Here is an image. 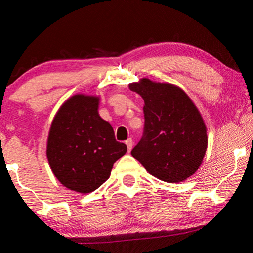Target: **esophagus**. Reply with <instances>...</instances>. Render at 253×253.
Returning <instances> with one entry per match:
<instances>
[{
	"instance_id": "1",
	"label": "esophagus",
	"mask_w": 253,
	"mask_h": 253,
	"mask_svg": "<svg viewBox=\"0 0 253 253\" xmlns=\"http://www.w3.org/2000/svg\"><path fill=\"white\" fill-rule=\"evenodd\" d=\"M126 145H127L128 152H130V151H131V148H132V145H134V142H132V139H131V138H128V139L126 140Z\"/></svg>"
}]
</instances>
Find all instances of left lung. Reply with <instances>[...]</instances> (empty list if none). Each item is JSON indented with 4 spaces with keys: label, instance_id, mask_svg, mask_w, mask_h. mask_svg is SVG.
Here are the masks:
<instances>
[{
    "label": "left lung",
    "instance_id": "8db88e82",
    "mask_svg": "<svg viewBox=\"0 0 253 253\" xmlns=\"http://www.w3.org/2000/svg\"><path fill=\"white\" fill-rule=\"evenodd\" d=\"M143 98L144 131L131 155L149 174L168 183L182 182L198 170L208 147L207 127L182 89L144 78L129 84Z\"/></svg>",
    "mask_w": 253,
    "mask_h": 253
}]
</instances>
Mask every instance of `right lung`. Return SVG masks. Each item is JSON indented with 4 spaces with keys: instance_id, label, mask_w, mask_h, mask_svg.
I'll use <instances>...</instances> for the list:
<instances>
[{
    "instance_id": "right-lung-1",
    "label": "right lung",
    "mask_w": 253,
    "mask_h": 253,
    "mask_svg": "<svg viewBox=\"0 0 253 253\" xmlns=\"http://www.w3.org/2000/svg\"><path fill=\"white\" fill-rule=\"evenodd\" d=\"M97 97L68 99L51 124L46 156L54 176L69 190L90 193L110 176L114 163L127 152L108 122L98 114Z\"/></svg>"
}]
</instances>
